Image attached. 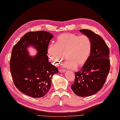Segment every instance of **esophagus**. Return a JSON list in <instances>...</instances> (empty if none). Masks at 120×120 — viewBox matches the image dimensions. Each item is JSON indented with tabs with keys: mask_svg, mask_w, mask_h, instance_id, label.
Returning a JSON list of instances; mask_svg holds the SVG:
<instances>
[{
	"mask_svg": "<svg viewBox=\"0 0 120 120\" xmlns=\"http://www.w3.org/2000/svg\"><path fill=\"white\" fill-rule=\"evenodd\" d=\"M66 70H64V69H60V70H59V71L60 72H61V73H63V72H66Z\"/></svg>",
	"mask_w": 120,
	"mask_h": 120,
	"instance_id": "34e87169",
	"label": "esophagus"
}]
</instances>
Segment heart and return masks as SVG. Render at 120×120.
<instances>
[{
  "mask_svg": "<svg viewBox=\"0 0 120 120\" xmlns=\"http://www.w3.org/2000/svg\"><path fill=\"white\" fill-rule=\"evenodd\" d=\"M92 42L85 35L81 36L71 33L60 35L56 44L48 46L47 52L49 59L55 64H58L64 59L67 60L65 66L70 69L80 67L85 64L91 53Z\"/></svg>",
  "mask_w": 120,
  "mask_h": 120,
  "instance_id": "b5f03b06",
  "label": "heart"
}]
</instances>
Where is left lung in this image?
Listing matches in <instances>:
<instances>
[{"label":"left lung","mask_w":120,"mask_h":120,"mask_svg":"<svg viewBox=\"0 0 120 120\" xmlns=\"http://www.w3.org/2000/svg\"><path fill=\"white\" fill-rule=\"evenodd\" d=\"M80 32L90 38L92 48L88 59L81 70L75 73L71 88L77 95L85 97L94 94L104 85L110 70L109 50L99 35L87 29Z\"/></svg>","instance_id":"left-lung-1"}]
</instances>
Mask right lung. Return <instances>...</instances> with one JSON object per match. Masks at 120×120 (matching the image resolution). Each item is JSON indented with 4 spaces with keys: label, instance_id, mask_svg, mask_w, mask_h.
I'll list each match as a JSON object with an SVG mask.
<instances>
[{
    "label": "right lung",
    "instance_id": "add662e5",
    "mask_svg": "<svg viewBox=\"0 0 120 120\" xmlns=\"http://www.w3.org/2000/svg\"><path fill=\"white\" fill-rule=\"evenodd\" d=\"M53 35L44 31L25 34L13 47L10 71L18 89L33 98L44 96L50 90L51 78L59 73L57 68L48 61V46ZM33 46L38 51L30 56L27 48Z\"/></svg>",
    "mask_w": 120,
    "mask_h": 120
}]
</instances>
